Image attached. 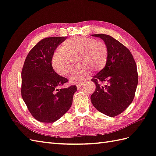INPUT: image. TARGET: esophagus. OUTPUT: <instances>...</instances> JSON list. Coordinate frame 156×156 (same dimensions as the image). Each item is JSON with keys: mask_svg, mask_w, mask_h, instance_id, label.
I'll return each mask as SVG.
<instances>
[{"mask_svg": "<svg viewBox=\"0 0 156 156\" xmlns=\"http://www.w3.org/2000/svg\"><path fill=\"white\" fill-rule=\"evenodd\" d=\"M82 85H83V84H80V85H77V88L79 89H80L81 87H82Z\"/></svg>", "mask_w": 156, "mask_h": 156, "instance_id": "esophagus-1", "label": "esophagus"}]
</instances>
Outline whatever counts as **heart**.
Listing matches in <instances>:
<instances>
[{"mask_svg": "<svg viewBox=\"0 0 156 156\" xmlns=\"http://www.w3.org/2000/svg\"><path fill=\"white\" fill-rule=\"evenodd\" d=\"M108 59L107 44L93 37L77 36L64 41L52 57L54 71L61 76L69 75L75 65L79 66L71 75L69 81L73 84L84 82L90 71H100L106 66Z\"/></svg>", "mask_w": 156, "mask_h": 156, "instance_id": "b5f03b06", "label": "heart"}]
</instances>
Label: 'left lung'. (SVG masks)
<instances>
[{"label": "left lung", "mask_w": 156, "mask_h": 156, "mask_svg": "<svg viewBox=\"0 0 156 156\" xmlns=\"http://www.w3.org/2000/svg\"><path fill=\"white\" fill-rule=\"evenodd\" d=\"M107 44L108 59L91 81L96 89L90 101L98 111L111 117L124 112L134 99L138 85L137 67L130 50L107 34H94Z\"/></svg>", "instance_id": "obj_1"}]
</instances>
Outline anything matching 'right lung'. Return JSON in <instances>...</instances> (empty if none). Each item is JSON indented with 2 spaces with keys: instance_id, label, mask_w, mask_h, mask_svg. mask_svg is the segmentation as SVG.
<instances>
[{
  "instance_id": "obj_1",
  "label": "right lung",
  "mask_w": 156,
  "mask_h": 156,
  "mask_svg": "<svg viewBox=\"0 0 156 156\" xmlns=\"http://www.w3.org/2000/svg\"><path fill=\"white\" fill-rule=\"evenodd\" d=\"M66 37L40 41L26 57L22 70V97L30 112L41 122L52 123L69 111L77 87L58 89L68 81L53 69L51 59Z\"/></svg>"
}]
</instances>
